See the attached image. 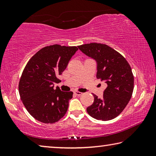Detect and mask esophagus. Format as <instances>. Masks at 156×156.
Returning a JSON list of instances; mask_svg holds the SVG:
<instances>
[{"mask_svg":"<svg viewBox=\"0 0 156 156\" xmlns=\"http://www.w3.org/2000/svg\"><path fill=\"white\" fill-rule=\"evenodd\" d=\"M74 94L76 95V96H80V95L83 94V93H81V92H80V91H75Z\"/></svg>","mask_w":156,"mask_h":156,"instance_id":"obj_1","label":"esophagus"}]
</instances>
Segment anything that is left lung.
<instances>
[{
  "label": "left lung",
  "mask_w": 156,
  "mask_h": 156,
  "mask_svg": "<svg viewBox=\"0 0 156 156\" xmlns=\"http://www.w3.org/2000/svg\"><path fill=\"white\" fill-rule=\"evenodd\" d=\"M78 47L96 60V77L107 84L102 98L93 94L94 103L87 112L96 120H112L124 110L133 94L134 78L130 65L120 53L107 44L92 43Z\"/></svg>",
  "instance_id": "1"
}]
</instances>
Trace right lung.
<instances>
[{
    "label": "right lung",
    "instance_id": "right-lung-1",
    "mask_svg": "<svg viewBox=\"0 0 156 156\" xmlns=\"http://www.w3.org/2000/svg\"><path fill=\"white\" fill-rule=\"evenodd\" d=\"M78 49L54 44L43 47L26 65L18 90L23 105L36 120L46 124L58 122L65 115L72 91H62L54 83Z\"/></svg>",
    "mask_w": 156,
    "mask_h": 156
}]
</instances>
